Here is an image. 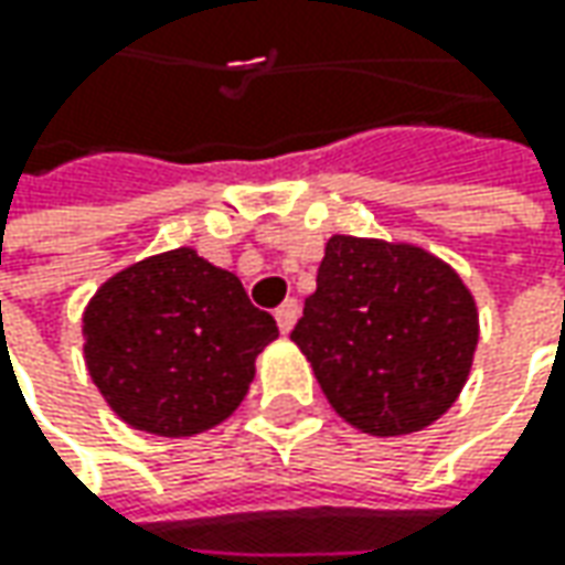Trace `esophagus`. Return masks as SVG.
<instances>
[{"label":"esophagus","mask_w":565,"mask_h":565,"mask_svg":"<svg viewBox=\"0 0 565 565\" xmlns=\"http://www.w3.org/2000/svg\"><path fill=\"white\" fill-rule=\"evenodd\" d=\"M298 315H301V308H298V301L295 298H286L279 308H276V323H279V330L282 333H292L295 320H298Z\"/></svg>","instance_id":"esophagus-1"}]
</instances>
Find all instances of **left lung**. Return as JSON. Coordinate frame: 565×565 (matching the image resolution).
<instances>
[{
	"mask_svg": "<svg viewBox=\"0 0 565 565\" xmlns=\"http://www.w3.org/2000/svg\"><path fill=\"white\" fill-rule=\"evenodd\" d=\"M481 337L462 276L412 242L333 235L292 342L339 418L408 437L459 399Z\"/></svg>",
	"mask_w": 565,
	"mask_h": 565,
	"instance_id": "left-lung-1",
	"label": "left lung"
}]
</instances>
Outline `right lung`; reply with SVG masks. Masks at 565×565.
Masks as SVG:
<instances>
[{"label": "right lung", "instance_id": "right-lung-1", "mask_svg": "<svg viewBox=\"0 0 565 565\" xmlns=\"http://www.w3.org/2000/svg\"><path fill=\"white\" fill-rule=\"evenodd\" d=\"M81 337L87 374L121 422L182 440L242 405L279 330L235 273L182 245L113 273L87 301Z\"/></svg>", "mask_w": 565, "mask_h": 565}]
</instances>
